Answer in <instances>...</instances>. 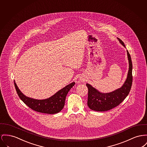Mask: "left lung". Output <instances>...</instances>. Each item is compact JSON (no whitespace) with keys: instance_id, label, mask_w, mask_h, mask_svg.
<instances>
[{"instance_id":"left-lung-1","label":"left lung","mask_w":147,"mask_h":147,"mask_svg":"<svg viewBox=\"0 0 147 147\" xmlns=\"http://www.w3.org/2000/svg\"><path fill=\"white\" fill-rule=\"evenodd\" d=\"M119 43L124 47L125 46L123 41L117 38ZM127 56L129 62V70L127 77L121 88L109 93H102L90 84L86 83L88 88V106L89 108L97 112H104L111 110L118 106L129 94L132 84V63L131 57L128 51Z\"/></svg>"}]
</instances>
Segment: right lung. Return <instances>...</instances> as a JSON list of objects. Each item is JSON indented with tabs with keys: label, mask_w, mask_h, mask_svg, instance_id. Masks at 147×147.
<instances>
[{
	"label": "right lung",
	"mask_w": 147,
	"mask_h": 147,
	"mask_svg": "<svg viewBox=\"0 0 147 147\" xmlns=\"http://www.w3.org/2000/svg\"><path fill=\"white\" fill-rule=\"evenodd\" d=\"M75 84V82H72L48 98L45 99H35L24 95L20 90L14 81V86L18 95L27 106L36 112L50 114L58 113L63 109L65 104L66 96L70 89Z\"/></svg>",
	"instance_id": "add662e5"
}]
</instances>
